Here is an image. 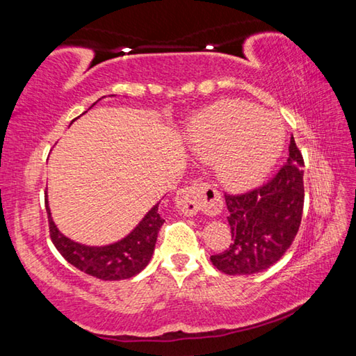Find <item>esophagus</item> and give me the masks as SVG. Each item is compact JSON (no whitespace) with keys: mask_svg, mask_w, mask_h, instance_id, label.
Listing matches in <instances>:
<instances>
[{"mask_svg":"<svg viewBox=\"0 0 356 356\" xmlns=\"http://www.w3.org/2000/svg\"><path fill=\"white\" fill-rule=\"evenodd\" d=\"M176 207L184 215H196L204 212L206 215H216L221 212V195L212 185L206 182H193L176 193Z\"/></svg>","mask_w":356,"mask_h":356,"instance_id":"1","label":"esophagus"}]
</instances>
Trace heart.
<instances>
[{"instance_id":"b5f03b06","label":"heart","mask_w":356,"mask_h":356,"mask_svg":"<svg viewBox=\"0 0 356 356\" xmlns=\"http://www.w3.org/2000/svg\"><path fill=\"white\" fill-rule=\"evenodd\" d=\"M191 144L227 188L257 184L275 163L282 146V129L272 114L245 102H221L195 119Z\"/></svg>"}]
</instances>
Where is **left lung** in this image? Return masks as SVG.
<instances>
[{
    "label": "left lung",
    "instance_id": "obj_1",
    "mask_svg": "<svg viewBox=\"0 0 356 356\" xmlns=\"http://www.w3.org/2000/svg\"><path fill=\"white\" fill-rule=\"evenodd\" d=\"M303 155L289 144V159L267 182L243 193H225L234 242L210 261L226 275H252L272 267L297 236L305 204Z\"/></svg>",
    "mask_w": 356,
    "mask_h": 356
}]
</instances>
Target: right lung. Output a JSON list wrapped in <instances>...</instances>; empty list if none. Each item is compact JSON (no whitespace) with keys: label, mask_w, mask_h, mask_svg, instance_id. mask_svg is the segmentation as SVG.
Wrapping results in <instances>:
<instances>
[{"label":"right lung","mask_w":356,"mask_h":356,"mask_svg":"<svg viewBox=\"0 0 356 356\" xmlns=\"http://www.w3.org/2000/svg\"><path fill=\"white\" fill-rule=\"evenodd\" d=\"M45 207L50 238L61 256L81 272L104 281L127 280L140 273L152 257L156 236L165 222L159 213V204H156L149 210L140 225L120 242L108 246H86L63 236L51 220L47 201Z\"/></svg>","instance_id":"right-lung-1"}]
</instances>
